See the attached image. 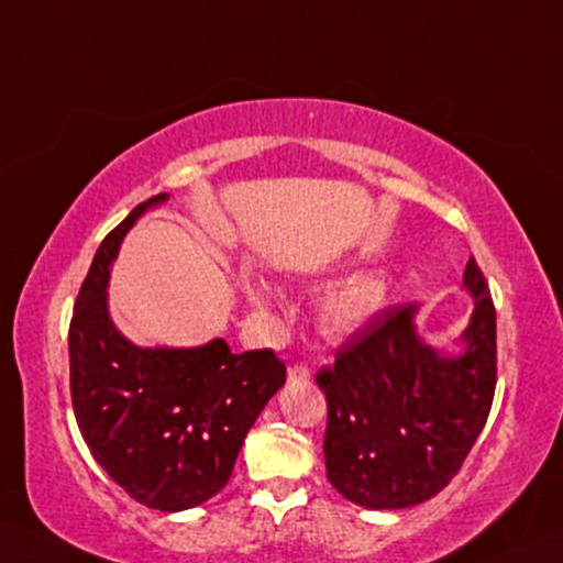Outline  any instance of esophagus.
Segmentation results:
<instances>
[{"mask_svg": "<svg viewBox=\"0 0 563 563\" xmlns=\"http://www.w3.org/2000/svg\"><path fill=\"white\" fill-rule=\"evenodd\" d=\"M287 373H289V380H291V383H297V380H307V378L311 376L309 366H303V363H291Z\"/></svg>", "mask_w": 563, "mask_h": 563, "instance_id": "esophagus-1", "label": "esophagus"}]
</instances>
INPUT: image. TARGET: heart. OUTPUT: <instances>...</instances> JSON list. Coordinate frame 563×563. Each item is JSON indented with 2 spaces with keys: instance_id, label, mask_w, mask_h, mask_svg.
Segmentation results:
<instances>
[{
  "instance_id": "heart-1",
  "label": "heart",
  "mask_w": 563,
  "mask_h": 563,
  "mask_svg": "<svg viewBox=\"0 0 563 563\" xmlns=\"http://www.w3.org/2000/svg\"><path fill=\"white\" fill-rule=\"evenodd\" d=\"M264 289H256V299L266 301ZM386 303V284L378 276H361L333 289L321 303V317L336 331H353L371 321Z\"/></svg>"
}]
</instances>
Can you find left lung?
I'll use <instances>...</instances> for the list:
<instances>
[{
	"mask_svg": "<svg viewBox=\"0 0 563 563\" xmlns=\"http://www.w3.org/2000/svg\"><path fill=\"white\" fill-rule=\"evenodd\" d=\"M475 297L462 356L418 339L410 307H386L341 343L317 373L327 393V477L353 505L406 509L450 485L495 400L497 313L485 274L470 256Z\"/></svg>",
	"mask_w": 563,
	"mask_h": 563,
	"instance_id": "left-lung-1",
	"label": "left lung"
}]
</instances>
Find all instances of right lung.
<instances>
[{
  "label": "right lung",
  "mask_w": 563,
  "mask_h": 563,
  "mask_svg": "<svg viewBox=\"0 0 563 563\" xmlns=\"http://www.w3.org/2000/svg\"><path fill=\"white\" fill-rule=\"evenodd\" d=\"M165 197L137 205L98 246L68 327V363L76 422L93 460L128 497L180 511L230 482L246 432L287 368L272 349L232 353L222 339L200 349H137L115 331L108 269L133 222Z\"/></svg>",
  "instance_id": "add662e5"
}]
</instances>
